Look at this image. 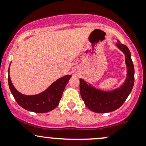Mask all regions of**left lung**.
I'll return each mask as SVG.
<instances>
[{
    "label": "left lung",
    "mask_w": 146,
    "mask_h": 146,
    "mask_svg": "<svg viewBox=\"0 0 146 146\" xmlns=\"http://www.w3.org/2000/svg\"><path fill=\"white\" fill-rule=\"evenodd\" d=\"M116 46L125 55L127 68L124 84L113 90L103 91L96 88L90 84L80 79V94L84 103L89 110L95 113H108L120 108L132 90L135 81V69L130 50L127 46L117 41Z\"/></svg>",
    "instance_id": "obj_1"
}]
</instances>
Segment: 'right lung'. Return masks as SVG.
I'll use <instances>...</instances> for the list:
<instances>
[{
    "mask_svg": "<svg viewBox=\"0 0 146 146\" xmlns=\"http://www.w3.org/2000/svg\"><path fill=\"white\" fill-rule=\"evenodd\" d=\"M8 73H9V68ZM71 78V75H66L59 78L46 90L35 95H25L18 92L12 84L9 75L8 83L14 99L22 108L35 113H46L53 110L59 104L63 91Z\"/></svg>",
    "mask_w": 146,
    "mask_h": 146,
    "instance_id": "obj_1",
    "label": "right lung"
}]
</instances>
